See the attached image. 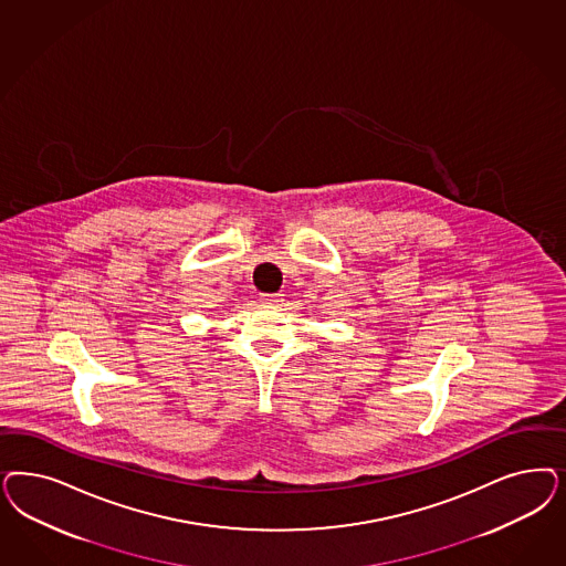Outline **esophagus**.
<instances>
[{
  "instance_id": "obj_1",
  "label": "esophagus",
  "mask_w": 566,
  "mask_h": 566,
  "mask_svg": "<svg viewBox=\"0 0 566 566\" xmlns=\"http://www.w3.org/2000/svg\"><path fill=\"white\" fill-rule=\"evenodd\" d=\"M260 302L264 306H279L283 302V297H281V293H266V295H260Z\"/></svg>"
}]
</instances>
